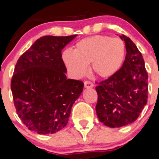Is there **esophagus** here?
Segmentation results:
<instances>
[{
	"mask_svg": "<svg viewBox=\"0 0 159 159\" xmlns=\"http://www.w3.org/2000/svg\"><path fill=\"white\" fill-rule=\"evenodd\" d=\"M93 87V84L92 82L89 81H84V88H91Z\"/></svg>",
	"mask_w": 159,
	"mask_h": 159,
	"instance_id": "34e87169",
	"label": "esophagus"
}]
</instances>
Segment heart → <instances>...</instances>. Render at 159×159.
<instances>
[{
    "mask_svg": "<svg viewBox=\"0 0 159 159\" xmlns=\"http://www.w3.org/2000/svg\"><path fill=\"white\" fill-rule=\"evenodd\" d=\"M125 56L124 43L119 38L93 36L78 42L73 52L65 51L62 59L75 77L84 75L87 66L91 64V71L93 75L107 78L119 71Z\"/></svg>",
    "mask_w": 159,
    "mask_h": 159,
    "instance_id": "obj_1",
    "label": "heart"
}]
</instances>
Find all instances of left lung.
Instances as JSON below:
<instances>
[{"label":"left lung","mask_w":159,"mask_h":159,"mask_svg":"<svg viewBox=\"0 0 159 159\" xmlns=\"http://www.w3.org/2000/svg\"><path fill=\"white\" fill-rule=\"evenodd\" d=\"M126 49L123 64L107 79L96 82L98 119L109 127H121L139 116L148 99V73L141 52L129 38L122 34Z\"/></svg>","instance_id":"left-lung-1"}]
</instances>
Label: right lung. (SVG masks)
Wrapping results in <instances>:
<instances>
[{
    "instance_id": "right-lung-1",
    "label": "right lung",
    "mask_w": 159,
    "mask_h": 159,
    "mask_svg": "<svg viewBox=\"0 0 159 159\" xmlns=\"http://www.w3.org/2000/svg\"><path fill=\"white\" fill-rule=\"evenodd\" d=\"M76 36H43L16 62L11 84L13 103L30 130L50 134L68 123L84 83L67 79L61 50Z\"/></svg>"
}]
</instances>
